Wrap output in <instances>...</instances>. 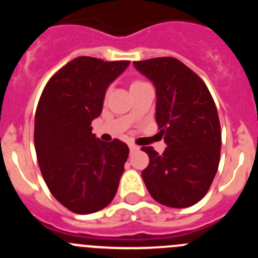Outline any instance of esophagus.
I'll use <instances>...</instances> for the list:
<instances>
[{
  "instance_id": "esophagus-1",
  "label": "esophagus",
  "mask_w": 258,
  "mask_h": 258,
  "mask_svg": "<svg viewBox=\"0 0 258 258\" xmlns=\"http://www.w3.org/2000/svg\"><path fill=\"white\" fill-rule=\"evenodd\" d=\"M129 149H131V152H134V151H138V150H140V147L132 143V145H129Z\"/></svg>"
}]
</instances>
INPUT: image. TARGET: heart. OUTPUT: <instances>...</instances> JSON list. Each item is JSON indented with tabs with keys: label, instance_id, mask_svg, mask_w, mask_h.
<instances>
[{
	"label": "heart",
	"instance_id": "obj_1",
	"mask_svg": "<svg viewBox=\"0 0 258 258\" xmlns=\"http://www.w3.org/2000/svg\"><path fill=\"white\" fill-rule=\"evenodd\" d=\"M138 83H141V81H136V83H133V84H138ZM133 84H132V85H133Z\"/></svg>",
	"mask_w": 258,
	"mask_h": 258
}]
</instances>
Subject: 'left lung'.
I'll use <instances>...</instances> for the list:
<instances>
[{
	"label": "left lung",
	"mask_w": 258,
	"mask_h": 258,
	"mask_svg": "<svg viewBox=\"0 0 258 258\" xmlns=\"http://www.w3.org/2000/svg\"><path fill=\"white\" fill-rule=\"evenodd\" d=\"M156 88V122L166 149L142 147L150 164L142 178L151 197L170 208H186L204 198L217 173L221 125L203 80L172 56L134 61Z\"/></svg>",
	"instance_id": "1"
}]
</instances>
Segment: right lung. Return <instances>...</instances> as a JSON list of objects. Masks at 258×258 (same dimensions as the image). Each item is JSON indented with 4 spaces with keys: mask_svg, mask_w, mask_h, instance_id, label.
Masks as SVG:
<instances>
[{
    "mask_svg": "<svg viewBox=\"0 0 258 258\" xmlns=\"http://www.w3.org/2000/svg\"><path fill=\"white\" fill-rule=\"evenodd\" d=\"M131 64L79 56L47 81L35 116L38 165L52 197L77 214L101 211L115 198L129 156L120 140L92 133L108 85Z\"/></svg>",
    "mask_w": 258,
    "mask_h": 258,
    "instance_id": "add662e5",
    "label": "right lung"
}]
</instances>
